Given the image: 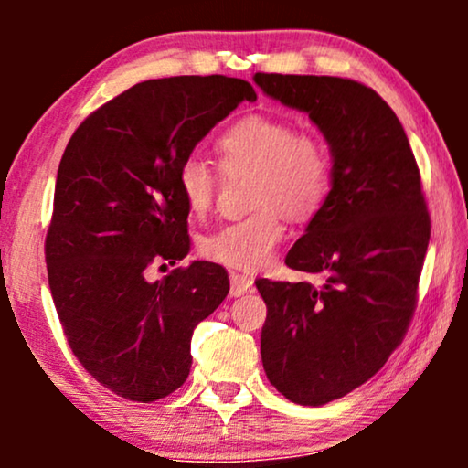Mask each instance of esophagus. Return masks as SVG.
Masks as SVG:
<instances>
[{
	"label": "esophagus",
	"mask_w": 468,
	"mask_h": 468,
	"mask_svg": "<svg viewBox=\"0 0 468 468\" xmlns=\"http://www.w3.org/2000/svg\"><path fill=\"white\" fill-rule=\"evenodd\" d=\"M253 292V279L247 274L232 272L229 274V296H245V293Z\"/></svg>",
	"instance_id": "obj_1"
}]
</instances>
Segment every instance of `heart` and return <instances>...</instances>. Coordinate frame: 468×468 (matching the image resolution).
I'll return each instance as SVG.
<instances>
[{
	"label": "heart",
	"instance_id": "obj_1",
	"mask_svg": "<svg viewBox=\"0 0 468 468\" xmlns=\"http://www.w3.org/2000/svg\"><path fill=\"white\" fill-rule=\"evenodd\" d=\"M215 151L226 172L253 170L251 204L258 210L215 229L202 240L200 251L234 271H260L283 240V213L309 219L324 207L332 187L328 146L315 133L298 132L290 121L249 114L221 132ZM178 191L191 215H207L217 175L202 159L187 157L178 168Z\"/></svg>",
	"mask_w": 468,
	"mask_h": 468
}]
</instances>
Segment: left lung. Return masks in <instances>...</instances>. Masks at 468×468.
Wrapping results in <instances>:
<instances>
[{
    "label": "left lung",
    "mask_w": 468,
    "mask_h": 468,
    "mask_svg": "<svg viewBox=\"0 0 468 468\" xmlns=\"http://www.w3.org/2000/svg\"><path fill=\"white\" fill-rule=\"evenodd\" d=\"M309 114L332 155V189L285 264L309 281L258 279L268 306L261 362L296 405L319 407L368 381L402 343L431 240L418 164L392 108L338 76H253Z\"/></svg>",
    "instance_id": "1"
}]
</instances>
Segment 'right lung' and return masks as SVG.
Wrapping results in <instances>:
<instances>
[{"instance_id":"obj_1","label":"right lung","mask_w":468,"mask_h":468,"mask_svg":"<svg viewBox=\"0 0 468 468\" xmlns=\"http://www.w3.org/2000/svg\"><path fill=\"white\" fill-rule=\"evenodd\" d=\"M255 98L247 80L221 74L144 80L89 114L63 151L44 245L50 293L79 362L127 400L183 386L194 328L228 296L226 268L213 261L155 283L144 271L189 253L178 168Z\"/></svg>"}]
</instances>
